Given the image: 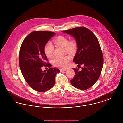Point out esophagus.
I'll list each match as a JSON object with an SVG mask.
<instances>
[{"label": "esophagus", "instance_id": "1", "mask_svg": "<svg viewBox=\"0 0 123 123\" xmlns=\"http://www.w3.org/2000/svg\"><path fill=\"white\" fill-rule=\"evenodd\" d=\"M66 69H60V71L61 72L63 71H66Z\"/></svg>", "mask_w": 123, "mask_h": 123}]
</instances>
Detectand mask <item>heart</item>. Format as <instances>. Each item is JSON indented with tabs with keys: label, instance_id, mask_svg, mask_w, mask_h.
<instances>
[{
	"label": "heart",
	"instance_id": "heart-1",
	"mask_svg": "<svg viewBox=\"0 0 123 123\" xmlns=\"http://www.w3.org/2000/svg\"><path fill=\"white\" fill-rule=\"evenodd\" d=\"M54 43L60 47H64L65 53L70 55H73L76 52L77 45L76 41L74 40L68 41L67 37L64 36H59L53 40ZM44 51L48 58L53 57V47L50 42H47L44 47ZM70 57L69 55L58 58L56 57L53 60V64L54 66L64 68L70 61Z\"/></svg>",
	"mask_w": 123,
	"mask_h": 123
}]
</instances>
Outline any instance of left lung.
Here are the masks:
<instances>
[{
    "mask_svg": "<svg viewBox=\"0 0 123 123\" xmlns=\"http://www.w3.org/2000/svg\"><path fill=\"white\" fill-rule=\"evenodd\" d=\"M76 40L77 51L73 62L81 67L74 70L75 75L70 80L73 86L82 90L94 85L100 76L103 64V56L98 39L88 28L79 27L64 30Z\"/></svg>",
    "mask_w": 123,
    "mask_h": 123,
    "instance_id": "left-lung-1",
    "label": "left lung"
}]
</instances>
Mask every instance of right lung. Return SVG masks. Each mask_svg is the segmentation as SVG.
<instances>
[{
    "label": "right lung",
    "instance_id": "right-lung-1",
    "mask_svg": "<svg viewBox=\"0 0 123 123\" xmlns=\"http://www.w3.org/2000/svg\"><path fill=\"white\" fill-rule=\"evenodd\" d=\"M54 35L52 32L33 31L24 39L20 49L19 63L22 73L29 86L38 92L53 88L56 75L60 72L46 62L48 60L44 51L45 45ZM43 66L49 68L42 72Z\"/></svg>",
    "mask_w": 123,
    "mask_h": 123
}]
</instances>
